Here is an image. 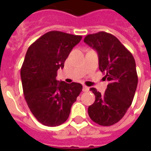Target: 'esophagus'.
<instances>
[{
  "label": "esophagus",
  "instance_id": "34e87169",
  "mask_svg": "<svg viewBox=\"0 0 151 151\" xmlns=\"http://www.w3.org/2000/svg\"><path fill=\"white\" fill-rule=\"evenodd\" d=\"M89 90H90V88H89L88 86H83V88H82V91H83L86 92V91H88Z\"/></svg>",
  "mask_w": 151,
  "mask_h": 151
}]
</instances>
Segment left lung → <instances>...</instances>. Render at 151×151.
Instances as JSON below:
<instances>
[{
    "label": "left lung",
    "mask_w": 151,
    "mask_h": 151,
    "mask_svg": "<svg viewBox=\"0 0 151 151\" xmlns=\"http://www.w3.org/2000/svg\"><path fill=\"white\" fill-rule=\"evenodd\" d=\"M84 42L97 52L99 68L109 81L103 95L91 88L95 100L89 106V116L99 125L110 126L121 120L132 104L138 81L135 60L116 36L104 31L86 35Z\"/></svg>",
    "instance_id": "1"
}]
</instances>
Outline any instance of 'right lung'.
I'll list each match as a JSON object with an SVG mask.
<instances>
[{"label":"right lung","instance_id":"obj_1","mask_svg":"<svg viewBox=\"0 0 151 151\" xmlns=\"http://www.w3.org/2000/svg\"><path fill=\"white\" fill-rule=\"evenodd\" d=\"M74 35L52 31L39 38L27 49L21 69L23 94L30 110L39 122L58 126L66 120L82 86L57 81L59 69L82 40Z\"/></svg>","mask_w":151,"mask_h":151}]
</instances>
